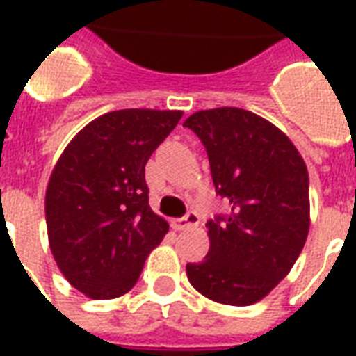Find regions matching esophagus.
I'll return each mask as SVG.
<instances>
[{
  "label": "esophagus",
  "instance_id": "1",
  "mask_svg": "<svg viewBox=\"0 0 356 356\" xmlns=\"http://www.w3.org/2000/svg\"><path fill=\"white\" fill-rule=\"evenodd\" d=\"M200 223V217L196 211H188L185 217H179L173 221V227L177 229V231H183V229H188V227H194V225Z\"/></svg>",
  "mask_w": 356,
  "mask_h": 356
}]
</instances>
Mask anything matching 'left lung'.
<instances>
[{
    "mask_svg": "<svg viewBox=\"0 0 356 356\" xmlns=\"http://www.w3.org/2000/svg\"><path fill=\"white\" fill-rule=\"evenodd\" d=\"M209 158L227 216L209 219V252L188 263L194 290L225 305H252L267 296L305 246L309 173L278 127L242 108L194 112L185 120Z\"/></svg>",
    "mask_w": 356,
    "mask_h": 356,
    "instance_id": "left-lung-1",
    "label": "left lung"
}]
</instances>
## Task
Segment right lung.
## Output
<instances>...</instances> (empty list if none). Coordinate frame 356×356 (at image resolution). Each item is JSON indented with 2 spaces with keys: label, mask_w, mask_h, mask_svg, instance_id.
Listing matches in <instances>:
<instances>
[{
  "label": "right lung",
  "mask_w": 356,
  "mask_h": 356,
  "mask_svg": "<svg viewBox=\"0 0 356 356\" xmlns=\"http://www.w3.org/2000/svg\"><path fill=\"white\" fill-rule=\"evenodd\" d=\"M181 116L179 110H114L86 125L58 158L45 194L51 254L88 298L127 293L170 231L148 206L145 165Z\"/></svg>",
  "instance_id": "right-lung-1"
}]
</instances>
